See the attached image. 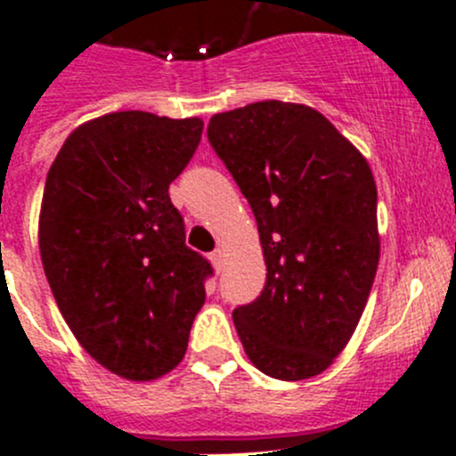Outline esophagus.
I'll use <instances>...</instances> for the list:
<instances>
[{"instance_id": "34e87169", "label": "esophagus", "mask_w": 456, "mask_h": 456, "mask_svg": "<svg viewBox=\"0 0 456 456\" xmlns=\"http://www.w3.org/2000/svg\"><path fill=\"white\" fill-rule=\"evenodd\" d=\"M209 260H211V265H214V269L218 271H223V266H224V251L223 249H216L214 254L209 256Z\"/></svg>"}]
</instances>
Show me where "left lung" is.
<instances>
[{
    "mask_svg": "<svg viewBox=\"0 0 456 456\" xmlns=\"http://www.w3.org/2000/svg\"><path fill=\"white\" fill-rule=\"evenodd\" d=\"M207 136L254 209L266 265L260 297L233 311L247 357L282 381L320 375L355 333L379 265L370 165L302 103L214 114Z\"/></svg>",
    "mask_w": 456,
    "mask_h": 456,
    "instance_id": "left-lung-1",
    "label": "left lung"
}]
</instances>
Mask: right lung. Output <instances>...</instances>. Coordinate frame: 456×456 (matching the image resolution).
Here are the masks:
<instances>
[{"label": "right lung", "instance_id": "right-lung-1", "mask_svg": "<svg viewBox=\"0 0 456 456\" xmlns=\"http://www.w3.org/2000/svg\"><path fill=\"white\" fill-rule=\"evenodd\" d=\"M200 134L199 117L103 114L68 136L45 178V278L77 342L123 379L176 369L205 305L211 266L169 200Z\"/></svg>", "mask_w": 456, "mask_h": 456}]
</instances>
